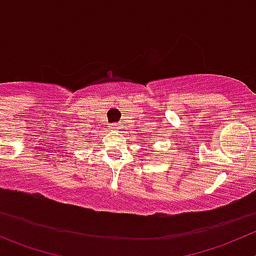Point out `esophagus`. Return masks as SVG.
<instances>
[{"label": "esophagus", "instance_id": "obj_1", "mask_svg": "<svg viewBox=\"0 0 256 256\" xmlns=\"http://www.w3.org/2000/svg\"><path fill=\"white\" fill-rule=\"evenodd\" d=\"M113 128H114V130H122L120 124H114Z\"/></svg>", "mask_w": 256, "mask_h": 256}]
</instances>
